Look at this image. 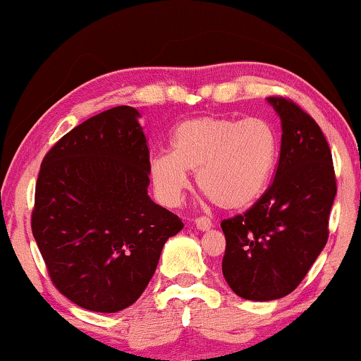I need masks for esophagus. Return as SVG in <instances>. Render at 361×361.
<instances>
[{
	"instance_id": "obj_1",
	"label": "esophagus",
	"mask_w": 361,
	"mask_h": 361,
	"mask_svg": "<svg viewBox=\"0 0 361 361\" xmlns=\"http://www.w3.org/2000/svg\"><path fill=\"white\" fill-rule=\"evenodd\" d=\"M195 226H197V230L207 231L212 228V221H210V219H207V216H199V219H195Z\"/></svg>"
}]
</instances>
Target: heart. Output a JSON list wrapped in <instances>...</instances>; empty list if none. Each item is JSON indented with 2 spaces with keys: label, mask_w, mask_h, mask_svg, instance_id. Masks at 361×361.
I'll use <instances>...</instances> for the list:
<instances>
[{
  "label": "heart",
  "mask_w": 361,
  "mask_h": 361,
  "mask_svg": "<svg viewBox=\"0 0 361 361\" xmlns=\"http://www.w3.org/2000/svg\"><path fill=\"white\" fill-rule=\"evenodd\" d=\"M278 141L261 118L236 121L199 116L172 133L169 154H154L147 172L156 197L177 205L195 172L199 189L225 210H241L263 195L273 176Z\"/></svg>",
  "instance_id": "obj_1"
}]
</instances>
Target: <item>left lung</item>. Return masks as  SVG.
<instances>
[{
  "mask_svg": "<svg viewBox=\"0 0 361 361\" xmlns=\"http://www.w3.org/2000/svg\"><path fill=\"white\" fill-rule=\"evenodd\" d=\"M281 120V154L266 194L221 221V263L231 290L248 300H276L298 288L329 238L337 184L332 152L317 123L290 100L266 98Z\"/></svg>",
  "mask_w": 361,
  "mask_h": 361,
  "instance_id": "8db88e82",
  "label": "left lung"
}]
</instances>
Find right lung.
I'll use <instances>...</instances> for the list:
<instances>
[{
  "instance_id": "1",
  "label": "right lung",
  "mask_w": 361,
  "mask_h": 361,
  "mask_svg": "<svg viewBox=\"0 0 361 361\" xmlns=\"http://www.w3.org/2000/svg\"><path fill=\"white\" fill-rule=\"evenodd\" d=\"M140 111L116 106L88 118L44 157L32 235L56 288L93 312L135 304L179 233V216L154 204Z\"/></svg>"
}]
</instances>
